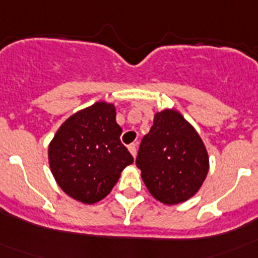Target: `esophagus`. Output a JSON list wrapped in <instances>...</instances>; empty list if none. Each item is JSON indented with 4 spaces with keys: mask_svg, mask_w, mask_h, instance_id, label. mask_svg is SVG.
I'll return each mask as SVG.
<instances>
[{
    "mask_svg": "<svg viewBox=\"0 0 258 258\" xmlns=\"http://www.w3.org/2000/svg\"><path fill=\"white\" fill-rule=\"evenodd\" d=\"M127 150H129V152L132 154V156L136 157V155H137V145H136V143H132V145H129Z\"/></svg>",
    "mask_w": 258,
    "mask_h": 258,
    "instance_id": "1",
    "label": "esophagus"
}]
</instances>
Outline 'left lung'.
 I'll return each mask as SVG.
<instances>
[{"mask_svg": "<svg viewBox=\"0 0 258 258\" xmlns=\"http://www.w3.org/2000/svg\"><path fill=\"white\" fill-rule=\"evenodd\" d=\"M136 163L147 190L165 206L191 199L209 172L208 151L202 137L173 108L155 113Z\"/></svg>", "mask_w": 258, "mask_h": 258, "instance_id": "8db88e82", "label": "left lung"}]
</instances>
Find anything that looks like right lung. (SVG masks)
I'll use <instances>...</instances> for the list:
<instances>
[{
	"label": "right lung",
	"instance_id": "add662e5",
	"mask_svg": "<svg viewBox=\"0 0 258 258\" xmlns=\"http://www.w3.org/2000/svg\"><path fill=\"white\" fill-rule=\"evenodd\" d=\"M116 107L97 102L71 115L49 143V166L59 187L84 204L111 192L133 156L120 141Z\"/></svg>",
	"mask_w": 258,
	"mask_h": 258
}]
</instances>
